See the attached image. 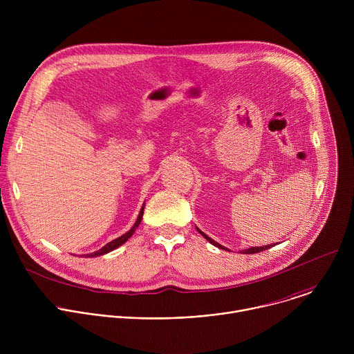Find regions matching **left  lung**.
Here are the masks:
<instances>
[{"label":"left lung","mask_w":354,"mask_h":354,"mask_svg":"<svg viewBox=\"0 0 354 354\" xmlns=\"http://www.w3.org/2000/svg\"><path fill=\"white\" fill-rule=\"evenodd\" d=\"M197 231L201 234V235H203L210 243H213L214 246H217V248H220V249H225V250H228L227 248H224L223 245H220V243H217L216 241H213L210 236H207L205 232H201L198 228H197ZM273 245H263V246H252V248H249V249H243L242 250V254H258V252H262V250H266V249H269V248H272Z\"/></svg>","instance_id":"left-lung-1"}]
</instances>
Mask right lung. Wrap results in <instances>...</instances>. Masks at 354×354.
I'll list each match as a JSON object with an SVG mask.
<instances>
[{
    "label": "right lung",
    "mask_w": 354,
    "mask_h": 354,
    "mask_svg": "<svg viewBox=\"0 0 354 354\" xmlns=\"http://www.w3.org/2000/svg\"><path fill=\"white\" fill-rule=\"evenodd\" d=\"M142 213H144V206L141 207V210H140V214H138V217H137V220H136V223H134V225L126 232V234H123L122 236H119V238H116V239H113V241H111V242H108L105 246H102L100 248L99 250H96V252H93V254H88L86 255V258H95V257H100V255H105V254H108V252H112L113 249H116V248H119L120 245H123L133 234H134V231H136V228L140 225V223H141V218H142Z\"/></svg>",
    "instance_id": "add662e5"
}]
</instances>
